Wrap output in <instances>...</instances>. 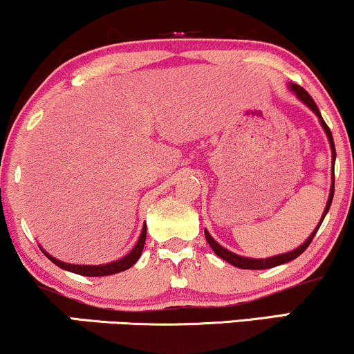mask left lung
Segmentation results:
<instances>
[{
  "label": "left lung",
  "instance_id": "1",
  "mask_svg": "<svg viewBox=\"0 0 354 354\" xmlns=\"http://www.w3.org/2000/svg\"><path fill=\"white\" fill-rule=\"evenodd\" d=\"M290 89H291V91L295 93V95H296V98H298L299 101H303V103L306 104V106L310 108L311 111L315 113L316 116H318L319 123H321V126H323L324 133H326V136H328V141H330V148H331V161H333V171H335L336 149H335V141H333L331 129L328 128V124H326V123H324V120H323V116H321V113H319L318 106H316V103H315V101H313L311 96L308 95V91H306V89H303L301 86H299V84H290ZM333 194H335V173H333V183H331L330 196H328L326 208H324V211H323V216H321L319 223H318V226H316L315 231H313V233L310 234V238H308L306 241H304L301 246H298V248H296V250H293V251H288V253H283V254H276V256H271V258H261V259H256V258H245V256H239V254H236V253H233V251H230V250H226V248H223L221 245H218V243L214 241L213 238H211V234L208 233V231L205 230V236H206V241H208V245L211 246V250H213L214 253H216V254L219 256V258H221V259H225V261L231 263V265H233V266H236V268H241V270H268V268H274V266L284 265V263H288V261H293L295 258H298V256L301 254L303 251L306 250L308 246H310V243L313 241V238H315L316 231L319 230L321 223H323V219H324V216H326L328 209H330V206H331V201H333Z\"/></svg>",
  "mask_w": 354,
  "mask_h": 354
}]
</instances>
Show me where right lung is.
Listing matches in <instances>:
<instances>
[{
    "label": "right lung",
    "instance_id": "add662e5",
    "mask_svg": "<svg viewBox=\"0 0 354 354\" xmlns=\"http://www.w3.org/2000/svg\"><path fill=\"white\" fill-rule=\"evenodd\" d=\"M145 241H146V225L143 226V230H141L140 239H138L135 248H133V250L129 251L128 254L123 256L121 259H116V261L106 263V265H95V266H91V265H70V263H63V261H59V259L53 258V256L48 254L44 250H43V253L46 254L48 258H50L56 266H59L61 270L71 271V273H76V274H81V276H109V274L121 273V271L128 270V268H131L133 265H135L138 259H140L141 253H143Z\"/></svg>",
    "mask_w": 354,
    "mask_h": 354
}]
</instances>
